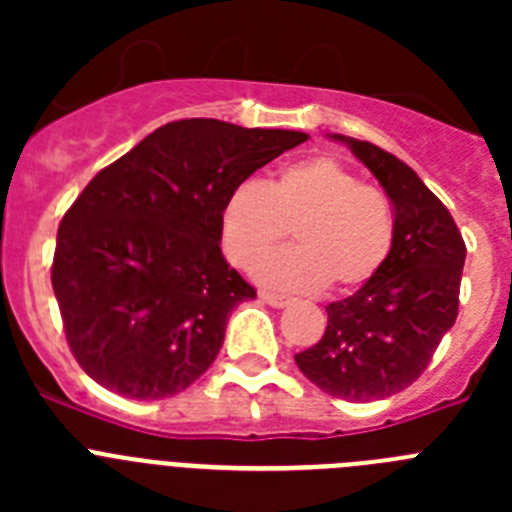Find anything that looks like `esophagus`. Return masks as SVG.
I'll return each instance as SVG.
<instances>
[{"label": "esophagus", "mask_w": 512, "mask_h": 512, "mask_svg": "<svg viewBox=\"0 0 512 512\" xmlns=\"http://www.w3.org/2000/svg\"><path fill=\"white\" fill-rule=\"evenodd\" d=\"M261 300L266 302V305H271V307H287L289 302V297H284V295H274V292H261Z\"/></svg>", "instance_id": "obj_1"}]
</instances>
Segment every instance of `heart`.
Wrapping results in <instances>:
<instances>
[{
	"instance_id": "1",
	"label": "heart",
	"mask_w": 512,
	"mask_h": 512,
	"mask_svg": "<svg viewBox=\"0 0 512 512\" xmlns=\"http://www.w3.org/2000/svg\"><path fill=\"white\" fill-rule=\"evenodd\" d=\"M289 229L298 246L265 258ZM228 259L289 292L330 284L348 292L377 274L392 251L395 217L379 189L361 184L338 158L315 156L284 166L266 184L243 182L220 212Z\"/></svg>"
}]
</instances>
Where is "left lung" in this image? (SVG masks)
I'll list each match as a JSON object with an SVG mask.
<instances>
[{"instance_id":"left-lung-1","label":"left lung","mask_w":512,"mask_h":512,"mask_svg":"<svg viewBox=\"0 0 512 512\" xmlns=\"http://www.w3.org/2000/svg\"><path fill=\"white\" fill-rule=\"evenodd\" d=\"M395 210V238L382 269L359 292L330 302L325 336L295 356L315 387L341 400H382L423 374L456 323L467 246L451 212L400 158L348 135Z\"/></svg>"}]
</instances>
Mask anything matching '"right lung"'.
Segmentation results:
<instances>
[{"instance_id": "obj_1", "label": "right lung", "mask_w": 512, "mask_h": 512, "mask_svg": "<svg viewBox=\"0 0 512 512\" xmlns=\"http://www.w3.org/2000/svg\"><path fill=\"white\" fill-rule=\"evenodd\" d=\"M300 130L176 120L99 171L58 225L51 282L79 366L133 400L187 390L256 289L220 251V212Z\"/></svg>"}]
</instances>
